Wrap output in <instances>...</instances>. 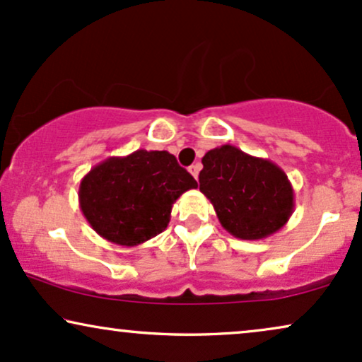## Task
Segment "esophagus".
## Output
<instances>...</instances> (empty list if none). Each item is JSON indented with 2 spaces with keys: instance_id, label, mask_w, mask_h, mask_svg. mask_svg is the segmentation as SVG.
I'll use <instances>...</instances> for the list:
<instances>
[{
  "instance_id": "esophagus-1",
  "label": "esophagus",
  "mask_w": 362,
  "mask_h": 362,
  "mask_svg": "<svg viewBox=\"0 0 362 362\" xmlns=\"http://www.w3.org/2000/svg\"><path fill=\"white\" fill-rule=\"evenodd\" d=\"M200 168H202V165H200V163H194V165H190V167H189V172L192 173V177H194L195 180H197V177H199Z\"/></svg>"
}]
</instances>
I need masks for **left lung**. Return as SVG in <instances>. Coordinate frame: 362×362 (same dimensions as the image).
<instances>
[{
    "mask_svg": "<svg viewBox=\"0 0 362 362\" xmlns=\"http://www.w3.org/2000/svg\"><path fill=\"white\" fill-rule=\"evenodd\" d=\"M202 165L200 192L214 205L221 226L237 239L276 234L294 212V189L271 160L222 145L204 155Z\"/></svg>",
    "mask_w": 362,
    "mask_h": 362,
    "instance_id": "left-lung-1",
    "label": "left lung"
}]
</instances>
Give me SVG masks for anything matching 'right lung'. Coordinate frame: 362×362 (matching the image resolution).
<instances>
[{"label":"right lung","instance_id":"1","mask_svg":"<svg viewBox=\"0 0 362 362\" xmlns=\"http://www.w3.org/2000/svg\"><path fill=\"white\" fill-rule=\"evenodd\" d=\"M195 178L165 150H136L110 157L81 178L78 200L85 218L100 237L135 247L163 232L172 207Z\"/></svg>","mask_w":362,"mask_h":362}]
</instances>
